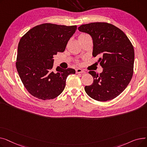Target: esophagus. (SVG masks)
<instances>
[{"label": "esophagus", "instance_id": "34e87169", "mask_svg": "<svg viewBox=\"0 0 147 147\" xmlns=\"http://www.w3.org/2000/svg\"><path fill=\"white\" fill-rule=\"evenodd\" d=\"M76 73H85V71H83V69H80V68H77L76 69Z\"/></svg>", "mask_w": 147, "mask_h": 147}]
</instances>
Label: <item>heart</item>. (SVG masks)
<instances>
[{
  "label": "heart",
  "mask_w": 147,
  "mask_h": 147,
  "mask_svg": "<svg viewBox=\"0 0 147 147\" xmlns=\"http://www.w3.org/2000/svg\"><path fill=\"white\" fill-rule=\"evenodd\" d=\"M88 36V34H81L79 36V38H80V37H85V36Z\"/></svg>",
  "instance_id": "1"
}]
</instances>
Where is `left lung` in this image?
Masks as SVG:
<instances>
[{
    "mask_svg": "<svg viewBox=\"0 0 147 147\" xmlns=\"http://www.w3.org/2000/svg\"><path fill=\"white\" fill-rule=\"evenodd\" d=\"M80 32L90 35L94 57L103 71L89 73L94 82L84 90L92 99L107 101L119 96L127 86L134 73L135 53L132 44L120 28L107 22H92L80 26Z\"/></svg>",
    "mask_w": 147,
    "mask_h": 147,
    "instance_id": "obj_1",
    "label": "left lung"
}]
</instances>
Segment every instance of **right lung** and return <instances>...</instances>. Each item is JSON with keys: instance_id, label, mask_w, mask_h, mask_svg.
I'll use <instances>...</instances> for the list:
<instances>
[{"instance_id": "right-lung-1", "label": "right lung", "mask_w": 147, "mask_h": 147, "mask_svg": "<svg viewBox=\"0 0 147 147\" xmlns=\"http://www.w3.org/2000/svg\"><path fill=\"white\" fill-rule=\"evenodd\" d=\"M76 26H66L51 23L30 29L20 39L16 67L24 87L33 96L42 100L59 95L65 86L68 75L75 74L73 68L59 66L52 69L53 55L65 51Z\"/></svg>"}]
</instances>
